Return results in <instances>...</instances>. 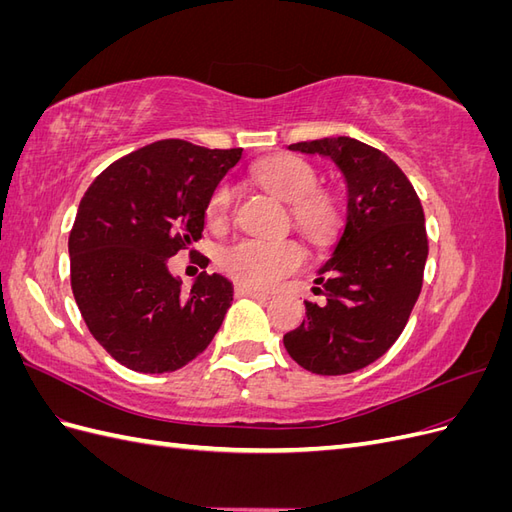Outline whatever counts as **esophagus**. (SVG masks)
Masks as SVG:
<instances>
[{
  "mask_svg": "<svg viewBox=\"0 0 512 512\" xmlns=\"http://www.w3.org/2000/svg\"><path fill=\"white\" fill-rule=\"evenodd\" d=\"M235 294H237V297H250V299H256V301H267L269 299L267 292L252 290V288H247V286H237Z\"/></svg>",
  "mask_w": 512,
  "mask_h": 512,
  "instance_id": "esophagus-1",
  "label": "esophagus"
}]
</instances>
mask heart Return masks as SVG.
<instances>
[{
	"label": "heart",
	"mask_w": 512,
	"mask_h": 512,
	"mask_svg": "<svg viewBox=\"0 0 512 512\" xmlns=\"http://www.w3.org/2000/svg\"><path fill=\"white\" fill-rule=\"evenodd\" d=\"M262 188L288 203L292 224L307 239L324 241L337 226L339 203L333 192L318 188L316 168L297 156H273L252 168ZM232 188L222 181L213 188L207 215L213 224H224L232 207ZM305 260L303 247L292 239H241L222 252L224 271L241 286L269 290L284 277L299 271Z\"/></svg>",
	"instance_id": "b5f03b06"
}]
</instances>
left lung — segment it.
I'll list each match as a JSON object with an SVG mask.
<instances>
[{"instance_id":"1","label":"left lung","mask_w":512,"mask_h":512,"mask_svg":"<svg viewBox=\"0 0 512 512\" xmlns=\"http://www.w3.org/2000/svg\"><path fill=\"white\" fill-rule=\"evenodd\" d=\"M288 149L331 158L348 183V213L333 256L305 301L288 354L320 376H344L378 361L404 331L423 288L429 254L425 213L410 179L386 153L356 138H318Z\"/></svg>"}]
</instances>
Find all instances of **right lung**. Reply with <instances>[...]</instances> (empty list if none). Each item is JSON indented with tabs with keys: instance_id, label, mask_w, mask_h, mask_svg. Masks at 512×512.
<instances>
[{
	"instance_id": "1",
	"label": "right lung",
	"mask_w": 512,
	"mask_h": 512,
	"mask_svg": "<svg viewBox=\"0 0 512 512\" xmlns=\"http://www.w3.org/2000/svg\"><path fill=\"white\" fill-rule=\"evenodd\" d=\"M241 151L166 138L104 168L81 198L68 239L70 284L89 333L117 363L175 371L222 327L232 284L203 271L183 290L168 258L203 239L209 196Z\"/></svg>"
}]
</instances>
